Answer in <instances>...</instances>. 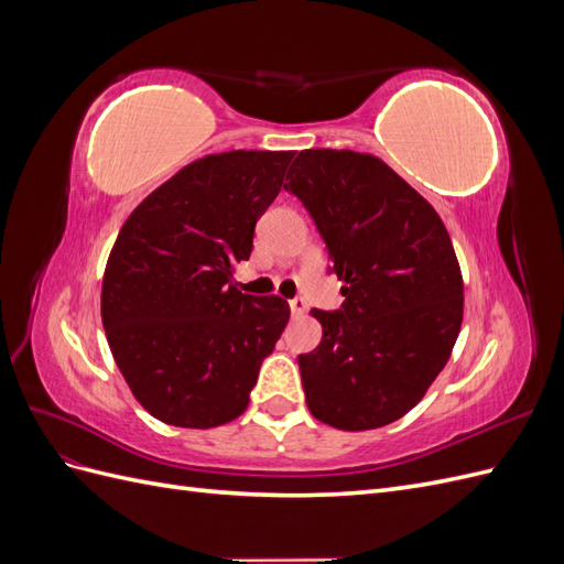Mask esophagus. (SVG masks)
<instances>
[{
    "instance_id": "34e87169",
    "label": "esophagus",
    "mask_w": 564,
    "mask_h": 564,
    "mask_svg": "<svg viewBox=\"0 0 564 564\" xmlns=\"http://www.w3.org/2000/svg\"><path fill=\"white\" fill-rule=\"evenodd\" d=\"M305 308H308V303H305L303 299H292V301H289V311H292V315H294V317L303 315V313H305Z\"/></svg>"
}]
</instances>
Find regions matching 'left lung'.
<instances>
[{"instance_id":"left-lung-1","label":"left lung","mask_w":564,"mask_h":564,"mask_svg":"<svg viewBox=\"0 0 564 564\" xmlns=\"http://www.w3.org/2000/svg\"><path fill=\"white\" fill-rule=\"evenodd\" d=\"M344 282L317 311L322 340L299 355L311 414L340 431L404 416L447 365L464 319V282L437 212L379 158L303 150L289 169Z\"/></svg>"}]
</instances>
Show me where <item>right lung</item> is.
Here are the masks:
<instances>
[{
	"label": "right lung",
	"mask_w": 564,
	"mask_h": 564,
	"mask_svg": "<svg viewBox=\"0 0 564 564\" xmlns=\"http://www.w3.org/2000/svg\"><path fill=\"white\" fill-rule=\"evenodd\" d=\"M294 152L209 155L150 193L117 235L100 292L115 362L148 412L181 429L240 416L289 322L280 296L237 292L253 230Z\"/></svg>",
	"instance_id": "add662e5"
}]
</instances>
